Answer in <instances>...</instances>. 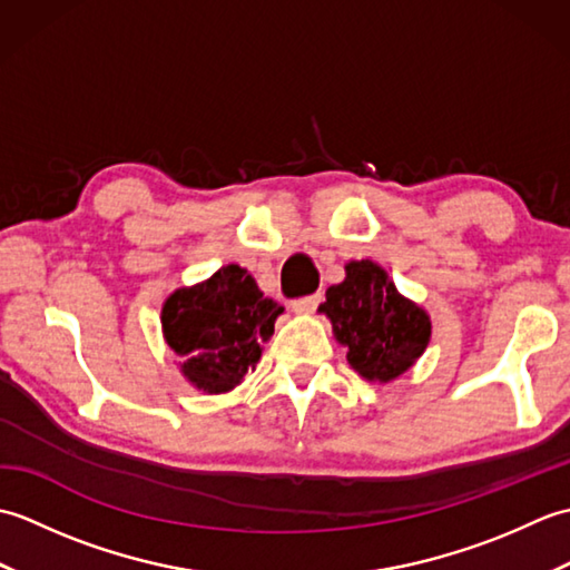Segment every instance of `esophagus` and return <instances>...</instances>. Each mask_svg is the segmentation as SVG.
I'll use <instances>...</instances> for the list:
<instances>
[{
  "instance_id": "34e87169",
  "label": "esophagus",
  "mask_w": 570,
  "mask_h": 570,
  "mask_svg": "<svg viewBox=\"0 0 570 570\" xmlns=\"http://www.w3.org/2000/svg\"><path fill=\"white\" fill-rule=\"evenodd\" d=\"M323 301V294H311V296H301V298H294L292 306L296 313H313L318 308V304Z\"/></svg>"
}]
</instances>
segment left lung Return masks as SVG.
Segmentation results:
<instances>
[{
    "mask_svg": "<svg viewBox=\"0 0 570 570\" xmlns=\"http://www.w3.org/2000/svg\"><path fill=\"white\" fill-rule=\"evenodd\" d=\"M345 282L325 292L321 311L331 318L347 362L370 382H390L426 350L431 321L370 259L350 262Z\"/></svg>",
    "mask_w": 570,
    "mask_h": 570,
    "instance_id": "left-lung-1",
    "label": "left lung"
}]
</instances>
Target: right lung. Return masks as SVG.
<instances>
[{"instance_id": "obj_1", "label": "right lung", "mask_w": 570, "mask_h": 570, "mask_svg": "<svg viewBox=\"0 0 570 570\" xmlns=\"http://www.w3.org/2000/svg\"><path fill=\"white\" fill-rule=\"evenodd\" d=\"M284 308L266 298L247 269L227 264L208 282L166 298L161 323L180 372L208 394L229 392L262 357Z\"/></svg>"}]
</instances>
